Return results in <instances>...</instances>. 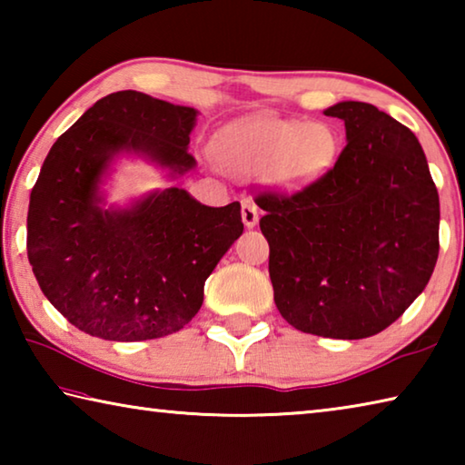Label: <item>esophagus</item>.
<instances>
[{
    "label": "esophagus",
    "mask_w": 465,
    "mask_h": 465,
    "mask_svg": "<svg viewBox=\"0 0 465 465\" xmlns=\"http://www.w3.org/2000/svg\"><path fill=\"white\" fill-rule=\"evenodd\" d=\"M242 222L246 227H254L258 223V207L252 201L242 203Z\"/></svg>",
    "instance_id": "obj_1"
}]
</instances>
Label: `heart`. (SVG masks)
I'll use <instances>...</instances> for the list:
<instances>
[{"mask_svg": "<svg viewBox=\"0 0 465 465\" xmlns=\"http://www.w3.org/2000/svg\"><path fill=\"white\" fill-rule=\"evenodd\" d=\"M217 155L227 168L269 172L285 188H305L332 168L338 135L328 123L254 116L223 129Z\"/></svg>", "mask_w": 465, "mask_h": 465, "instance_id": "heart-1", "label": "heart"}]
</instances>
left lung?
Instances as JSON below:
<instances>
[{"instance_id":"1","label":"left lung","mask_w":465,"mask_h":465,"mask_svg":"<svg viewBox=\"0 0 465 465\" xmlns=\"http://www.w3.org/2000/svg\"><path fill=\"white\" fill-rule=\"evenodd\" d=\"M346 145L316 183L262 191L274 303L302 332L359 341L393 324L439 256V194L414 133L367 102H338Z\"/></svg>"}]
</instances>
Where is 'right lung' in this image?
<instances>
[{
    "mask_svg": "<svg viewBox=\"0 0 465 465\" xmlns=\"http://www.w3.org/2000/svg\"><path fill=\"white\" fill-rule=\"evenodd\" d=\"M196 110L135 90L108 94L54 141L30 193L26 250L46 299L90 336L135 342L178 332L204 281L243 232L240 203L204 207L183 188L129 211H102L98 183L133 149L172 172L188 153Z\"/></svg>",
    "mask_w": 465,
    "mask_h": 465,
    "instance_id": "right-lung-1",
    "label": "right lung"
}]
</instances>
